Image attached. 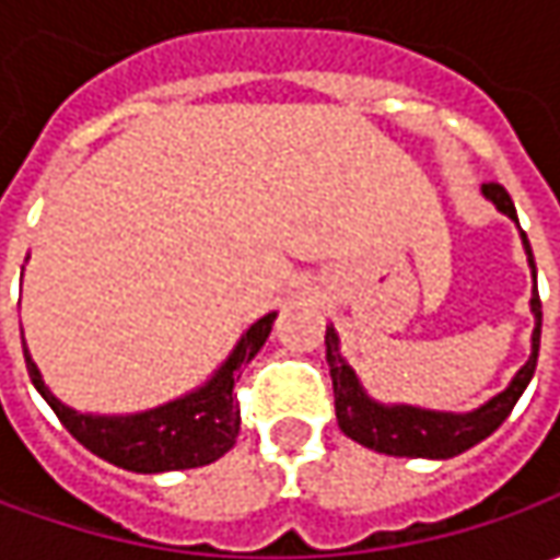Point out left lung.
<instances>
[{
	"instance_id": "left-lung-1",
	"label": "left lung",
	"mask_w": 560,
	"mask_h": 560,
	"mask_svg": "<svg viewBox=\"0 0 560 560\" xmlns=\"http://www.w3.org/2000/svg\"><path fill=\"white\" fill-rule=\"evenodd\" d=\"M483 192L499 205V211H505L508 218L517 221V211H514V202H511L505 186L489 180V184H483ZM524 246H527L529 268L536 277L527 233H524ZM533 314H536V330H533L529 361L517 371L505 393H499L492 401H486L483 408H477L470 415H440V411H423V408H383V405L371 401L361 393L355 371L339 355L334 327H327L324 346H327V364H330V376H334L339 430L361 445L383 452V455H401V458H452V455H462L464 448H470V445L486 440L489 433H495L502 427V420L511 415V408L517 405L521 393L527 389L529 376L536 371L539 334H542V302H539L536 287H533Z\"/></svg>"
}]
</instances>
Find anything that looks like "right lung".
Here are the masks:
<instances>
[{
  "mask_svg": "<svg viewBox=\"0 0 560 560\" xmlns=\"http://www.w3.org/2000/svg\"><path fill=\"white\" fill-rule=\"evenodd\" d=\"M273 317L277 314H265L258 324L248 327L240 346L233 349V355L226 358L224 368L211 376L208 386H202L199 393L177 398L155 411L133 415V418L77 415L46 389L33 358L27 355V346H24V361H27L33 386L49 401L55 418L61 420L65 430L80 445H86L93 455L105 458L108 464H118L124 470H133V474L186 470V467L218 462L224 452L233 448V442L240 436V405L233 396L236 374L265 346Z\"/></svg>",
  "mask_w": 560,
  "mask_h": 560,
  "instance_id": "1",
  "label": "right lung"
}]
</instances>
